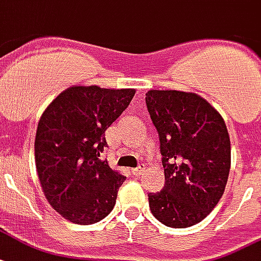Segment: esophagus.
<instances>
[{"label": "esophagus", "mask_w": 261, "mask_h": 261, "mask_svg": "<svg viewBox=\"0 0 261 261\" xmlns=\"http://www.w3.org/2000/svg\"><path fill=\"white\" fill-rule=\"evenodd\" d=\"M144 171H145V166H144V165H140V166H138V167H137V169L131 170V173H133V174H134V175H137V177L142 174Z\"/></svg>", "instance_id": "34e87169"}]
</instances>
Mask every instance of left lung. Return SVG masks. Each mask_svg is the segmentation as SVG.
Instances as JSON below:
<instances>
[{
    "instance_id": "obj_1",
    "label": "left lung",
    "mask_w": 261,
    "mask_h": 261,
    "mask_svg": "<svg viewBox=\"0 0 261 261\" xmlns=\"http://www.w3.org/2000/svg\"><path fill=\"white\" fill-rule=\"evenodd\" d=\"M159 133L165 188L148 195L152 214L173 228L200 223L223 196L231 142L223 116L195 92L150 90L145 96Z\"/></svg>"
}]
</instances>
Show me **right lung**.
<instances>
[{
	"label": "right lung",
	"mask_w": 261,
	"mask_h": 261,
	"mask_svg": "<svg viewBox=\"0 0 261 261\" xmlns=\"http://www.w3.org/2000/svg\"><path fill=\"white\" fill-rule=\"evenodd\" d=\"M134 95V88L73 86L42 112L34 141L38 179L54 210L71 223H98L115 206L125 177L99 158L105 131Z\"/></svg>",
	"instance_id": "add662e5"
}]
</instances>
